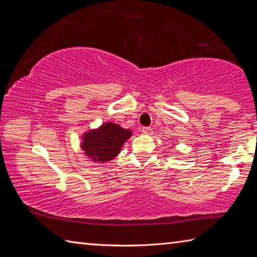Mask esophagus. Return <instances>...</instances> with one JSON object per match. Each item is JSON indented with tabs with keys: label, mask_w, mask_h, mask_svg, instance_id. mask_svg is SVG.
<instances>
[{
	"label": "esophagus",
	"mask_w": 257,
	"mask_h": 257,
	"mask_svg": "<svg viewBox=\"0 0 257 257\" xmlns=\"http://www.w3.org/2000/svg\"><path fill=\"white\" fill-rule=\"evenodd\" d=\"M142 133L144 135H151L152 134V129L149 127H144L142 129Z\"/></svg>",
	"instance_id": "esophagus-1"
}]
</instances>
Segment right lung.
<instances>
[{"label": "right lung", "instance_id": "add662e5", "mask_svg": "<svg viewBox=\"0 0 257 257\" xmlns=\"http://www.w3.org/2000/svg\"><path fill=\"white\" fill-rule=\"evenodd\" d=\"M132 136V129H124L114 122H104L81 135L80 149L89 161L104 164L120 153L124 143Z\"/></svg>", "mask_w": 257, "mask_h": 257}]
</instances>
